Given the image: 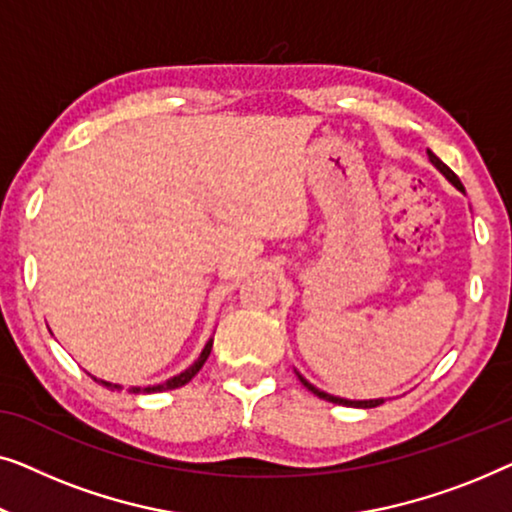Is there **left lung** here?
I'll return each mask as SVG.
<instances>
[{
	"instance_id": "1",
	"label": "left lung",
	"mask_w": 512,
	"mask_h": 512,
	"mask_svg": "<svg viewBox=\"0 0 512 512\" xmlns=\"http://www.w3.org/2000/svg\"><path fill=\"white\" fill-rule=\"evenodd\" d=\"M427 155H429V162L434 164V167L441 171V174L448 178V181L457 187L459 192H464V185H462V181H459L457 178V174L455 171H452L448 164H443L441 160H438V157L431 153V150H427ZM297 376H299V380H301V385L306 387L308 392H313L315 397H320V399H325V401H331V403H338V406H350V408H376V406H380V403H383V399H364V401H352V399H341V397H334V394H327V392H322V390H318V387L315 385H311L308 383V380L301 376V373L297 371Z\"/></svg>"
}]
</instances>
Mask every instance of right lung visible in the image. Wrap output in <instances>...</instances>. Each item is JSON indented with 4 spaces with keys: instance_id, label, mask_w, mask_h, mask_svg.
<instances>
[{
    "instance_id": "add662e5",
    "label": "right lung",
    "mask_w": 512,
    "mask_h": 512,
    "mask_svg": "<svg viewBox=\"0 0 512 512\" xmlns=\"http://www.w3.org/2000/svg\"><path fill=\"white\" fill-rule=\"evenodd\" d=\"M211 348H213V338H208L204 350H201V355L194 359L192 366H187V369L183 373H178V376L169 378L167 383H160V385H148V387H129V392L132 394H155V392H164V390H176V387H183L185 383H190V380L197 376L201 366H204V362L208 359V355H211ZM99 385L109 387V390H122V385H115V383H109V380H99L95 378Z\"/></svg>"
}]
</instances>
